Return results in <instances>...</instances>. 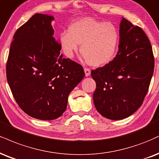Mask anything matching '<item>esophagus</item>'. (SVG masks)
Masks as SVG:
<instances>
[{"mask_svg": "<svg viewBox=\"0 0 159 159\" xmlns=\"http://www.w3.org/2000/svg\"><path fill=\"white\" fill-rule=\"evenodd\" d=\"M84 72H85V75L87 76V77H88V76L90 75L91 71H90V70H89V69L85 68V69H84Z\"/></svg>", "mask_w": 159, "mask_h": 159, "instance_id": "obj_1", "label": "esophagus"}]
</instances>
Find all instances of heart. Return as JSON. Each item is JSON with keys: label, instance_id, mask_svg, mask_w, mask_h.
<instances>
[{"label": "heart", "instance_id": "heart-1", "mask_svg": "<svg viewBox=\"0 0 159 159\" xmlns=\"http://www.w3.org/2000/svg\"><path fill=\"white\" fill-rule=\"evenodd\" d=\"M120 35L117 27L110 22H103L86 17L72 22L68 32L60 35L59 41L63 52L69 58L79 50L89 66L101 67L116 57Z\"/></svg>", "mask_w": 159, "mask_h": 159}]
</instances>
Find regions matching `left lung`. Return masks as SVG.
I'll list each match as a JSON object with an SVG mask.
<instances>
[{
    "label": "left lung",
    "mask_w": 159,
    "mask_h": 159,
    "mask_svg": "<svg viewBox=\"0 0 159 159\" xmlns=\"http://www.w3.org/2000/svg\"><path fill=\"white\" fill-rule=\"evenodd\" d=\"M117 55L103 67L92 70L96 83L95 108L110 120H121L141 107L153 75L154 57L148 38L139 26L122 18Z\"/></svg>",
    "instance_id": "1"
}]
</instances>
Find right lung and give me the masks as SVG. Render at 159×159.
<instances>
[{"label": "right lung", "mask_w": 159, "mask_h": 159, "mask_svg": "<svg viewBox=\"0 0 159 159\" xmlns=\"http://www.w3.org/2000/svg\"><path fill=\"white\" fill-rule=\"evenodd\" d=\"M52 15L37 13L17 30L10 46L7 78L24 112L36 119L60 117L68 96L84 77L80 64L60 54Z\"/></svg>", "instance_id": "add662e5"}]
</instances>
